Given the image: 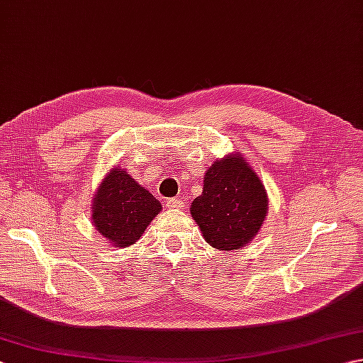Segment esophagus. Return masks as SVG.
<instances>
[{
	"label": "esophagus",
	"instance_id": "34e87169",
	"mask_svg": "<svg viewBox=\"0 0 363 363\" xmlns=\"http://www.w3.org/2000/svg\"><path fill=\"white\" fill-rule=\"evenodd\" d=\"M167 207H168V209H173V211H179L184 207V203H182V199L172 198V199H168V201H167Z\"/></svg>",
	"mask_w": 363,
	"mask_h": 363
}]
</instances>
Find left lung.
I'll return each mask as SVG.
<instances>
[{
    "instance_id": "1",
    "label": "left lung",
    "mask_w": 363,
    "mask_h": 363,
    "mask_svg": "<svg viewBox=\"0 0 363 363\" xmlns=\"http://www.w3.org/2000/svg\"><path fill=\"white\" fill-rule=\"evenodd\" d=\"M203 194L190 204L191 218L212 248H243L259 234L268 213L264 182L240 151L217 159L204 173Z\"/></svg>"
}]
</instances>
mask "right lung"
<instances>
[{"mask_svg":"<svg viewBox=\"0 0 363 363\" xmlns=\"http://www.w3.org/2000/svg\"><path fill=\"white\" fill-rule=\"evenodd\" d=\"M160 211L159 199L125 168L115 165L99 182L91 199V223L98 234L115 248H128L140 240Z\"/></svg>","mask_w":363,"mask_h":363,"instance_id":"obj_1","label":"right lung"}]
</instances>
